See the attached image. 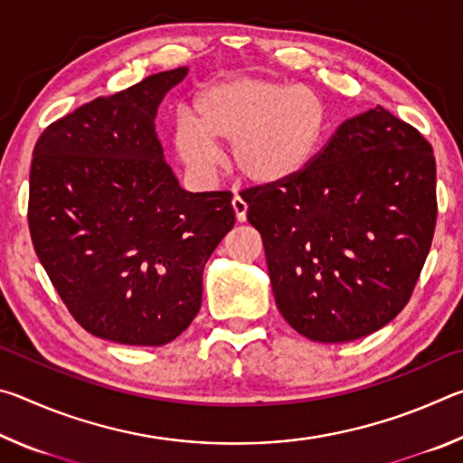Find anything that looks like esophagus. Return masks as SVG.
Returning a JSON list of instances; mask_svg holds the SVG:
<instances>
[{"label":"esophagus","instance_id":"34e87169","mask_svg":"<svg viewBox=\"0 0 463 463\" xmlns=\"http://www.w3.org/2000/svg\"><path fill=\"white\" fill-rule=\"evenodd\" d=\"M232 210H234V216H237L239 222L247 221V202L242 200L239 194L232 195Z\"/></svg>","mask_w":463,"mask_h":463}]
</instances>
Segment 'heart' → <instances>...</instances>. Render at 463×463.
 <instances>
[{
	"label": "heart",
	"mask_w": 463,
	"mask_h": 463,
	"mask_svg": "<svg viewBox=\"0 0 463 463\" xmlns=\"http://www.w3.org/2000/svg\"><path fill=\"white\" fill-rule=\"evenodd\" d=\"M325 128L323 101L307 85L265 77H231L195 98L192 116L175 124V151L187 169L213 175L216 146H232V161L255 184H284L300 175Z\"/></svg>",
	"instance_id": "b5f03b06"
}]
</instances>
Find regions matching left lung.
I'll use <instances>...</instances> for the list:
<instances>
[{
    "label": "left lung",
    "instance_id": "1",
    "mask_svg": "<svg viewBox=\"0 0 463 463\" xmlns=\"http://www.w3.org/2000/svg\"><path fill=\"white\" fill-rule=\"evenodd\" d=\"M435 187L429 140L375 106L345 120L300 175L242 192L289 326L347 343L398 317L433 241Z\"/></svg>",
    "mask_w": 463,
    "mask_h": 463
}]
</instances>
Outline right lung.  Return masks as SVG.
Wrapping results in <instances>:
<instances>
[{
    "label": "right lung",
    "instance_id": "1",
    "mask_svg": "<svg viewBox=\"0 0 463 463\" xmlns=\"http://www.w3.org/2000/svg\"><path fill=\"white\" fill-rule=\"evenodd\" d=\"M185 75L96 98L36 140L30 237L67 310L101 339L159 347L182 335L203 265L234 226L231 192H185L163 159L156 108Z\"/></svg>",
    "mask_w": 463,
    "mask_h": 463
}]
</instances>
